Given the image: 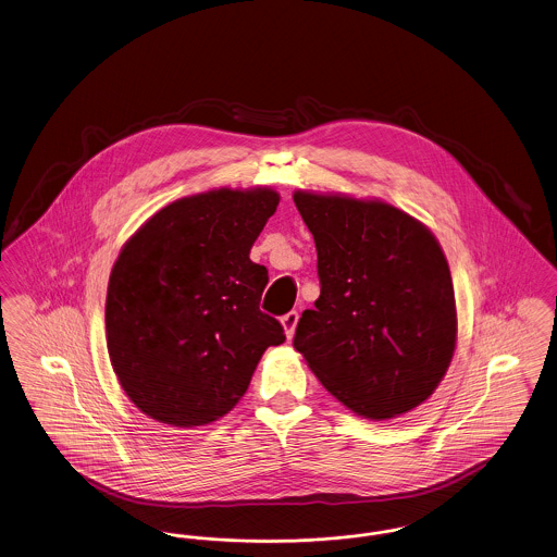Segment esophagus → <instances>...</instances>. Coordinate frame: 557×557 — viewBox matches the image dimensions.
<instances>
[{
    "label": "esophagus",
    "instance_id": "esophagus-1",
    "mask_svg": "<svg viewBox=\"0 0 557 557\" xmlns=\"http://www.w3.org/2000/svg\"><path fill=\"white\" fill-rule=\"evenodd\" d=\"M296 323H298V313H296V311H290V313H286V315L282 318V325H284V332H286V336H288V338L294 336Z\"/></svg>",
    "mask_w": 557,
    "mask_h": 557
}]
</instances>
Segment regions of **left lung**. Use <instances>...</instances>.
Here are the masks:
<instances>
[{"instance_id":"left-lung-1","label":"left lung","mask_w":557,"mask_h":557,"mask_svg":"<svg viewBox=\"0 0 557 557\" xmlns=\"http://www.w3.org/2000/svg\"><path fill=\"white\" fill-rule=\"evenodd\" d=\"M318 248L321 292L294 348L330 395L368 420L422 405L449 370L457 311L434 234L382 200L294 191Z\"/></svg>"}]
</instances>
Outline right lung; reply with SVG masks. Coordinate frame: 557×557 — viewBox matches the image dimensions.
<instances>
[{
  "mask_svg": "<svg viewBox=\"0 0 557 557\" xmlns=\"http://www.w3.org/2000/svg\"><path fill=\"white\" fill-rule=\"evenodd\" d=\"M277 205L271 187L186 196L121 248L108 282V355L152 420L194 428L223 418L267 348L286 341L259 309L267 269L248 257Z\"/></svg>",
  "mask_w": 557,
  "mask_h": 557,
  "instance_id": "add662e5",
  "label": "right lung"
}]
</instances>
